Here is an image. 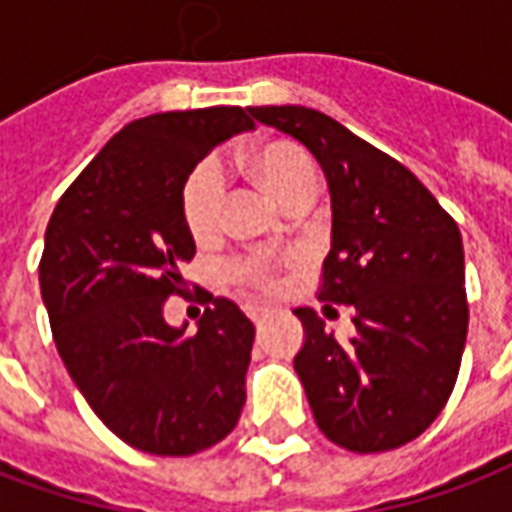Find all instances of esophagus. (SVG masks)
<instances>
[{
  "label": "esophagus",
  "mask_w": 512,
  "mask_h": 512,
  "mask_svg": "<svg viewBox=\"0 0 512 512\" xmlns=\"http://www.w3.org/2000/svg\"><path fill=\"white\" fill-rule=\"evenodd\" d=\"M248 316H251L253 322L259 324L270 316V308H264V305H248Z\"/></svg>",
  "instance_id": "1"
}]
</instances>
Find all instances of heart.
Segmentation results:
<instances>
[{
	"label": "heart",
	"instance_id": "heart-1",
	"mask_svg": "<svg viewBox=\"0 0 512 512\" xmlns=\"http://www.w3.org/2000/svg\"><path fill=\"white\" fill-rule=\"evenodd\" d=\"M251 171L256 174L270 196L281 207H292L297 201H313L319 193V169L313 158L302 147L292 141H270L261 144L251 155ZM223 177H220L218 163L204 160L190 171L182 188V215L185 226L196 240H207L220 226L223 215ZM231 275L237 281L256 286V289H270L272 264L267 259H245L231 267Z\"/></svg>",
	"mask_w": 512,
	"mask_h": 512
}]
</instances>
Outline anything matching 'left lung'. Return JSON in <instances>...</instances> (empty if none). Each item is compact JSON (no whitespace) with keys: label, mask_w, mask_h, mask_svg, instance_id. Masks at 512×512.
Here are the masks:
<instances>
[{"label":"left lung","mask_w":512,"mask_h":512,"mask_svg":"<svg viewBox=\"0 0 512 512\" xmlns=\"http://www.w3.org/2000/svg\"><path fill=\"white\" fill-rule=\"evenodd\" d=\"M248 111L311 149L333 201L319 300L352 305L357 333L341 343L313 308L294 311L313 420L352 453L395 450L434 423L458 379L469 327L458 223L406 166L322 111Z\"/></svg>","instance_id":"left-lung-1"}]
</instances>
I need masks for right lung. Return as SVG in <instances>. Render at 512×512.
Here are the masks:
<instances>
[{
	"label": "right lung",
	"instance_id": "right-lung-1",
	"mask_svg": "<svg viewBox=\"0 0 512 512\" xmlns=\"http://www.w3.org/2000/svg\"><path fill=\"white\" fill-rule=\"evenodd\" d=\"M256 128L248 108L136 119L100 149L48 220L40 294L67 374L111 434L149 455H193L234 431L256 327L212 297L196 333L163 305L196 256L182 188L215 144Z\"/></svg>",
	"mask_w": 512,
	"mask_h": 512
}]
</instances>
